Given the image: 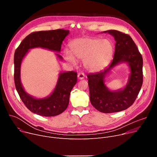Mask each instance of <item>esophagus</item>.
<instances>
[{
	"label": "esophagus",
	"mask_w": 157,
	"mask_h": 157,
	"mask_svg": "<svg viewBox=\"0 0 157 157\" xmlns=\"http://www.w3.org/2000/svg\"><path fill=\"white\" fill-rule=\"evenodd\" d=\"M78 78L79 79H83L84 78V74L83 73H79L78 75Z\"/></svg>",
	"instance_id": "obj_1"
}]
</instances>
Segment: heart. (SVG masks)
Wrapping results in <instances>:
<instances>
[{"label": "heart", "instance_id": "1", "mask_svg": "<svg viewBox=\"0 0 157 157\" xmlns=\"http://www.w3.org/2000/svg\"><path fill=\"white\" fill-rule=\"evenodd\" d=\"M70 52H65L66 59L75 64L76 58L84 60L86 68L91 71H98L109 63L114 52L113 44L107 39L94 37H82L70 43Z\"/></svg>", "mask_w": 157, "mask_h": 157}]
</instances>
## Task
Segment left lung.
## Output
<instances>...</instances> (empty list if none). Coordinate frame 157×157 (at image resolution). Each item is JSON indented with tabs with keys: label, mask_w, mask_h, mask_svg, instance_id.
<instances>
[{
	"label": "left lung",
	"mask_w": 157,
	"mask_h": 157,
	"mask_svg": "<svg viewBox=\"0 0 157 157\" xmlns=\"http://www.w3.org/2000/svg\"><path fill=\"white\" fill-rule=\"evenodd\" d=\"M104 32L113 35L116 41L113 60L104 70L90 73L87 77L91 104L101 113H113L125 110L136 101L143 83V59L128 35L114 30ZM123 62H127L130 67L129 82L123 90L110 91L104 84L105 75L115 65Z\"/></svg>",
	"instance_id": "8db88e82"
}]
</instances>
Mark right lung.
I'll list each match as a JSON object with an SVG mask.
<instances>
[{
  "label": "right lung",
  "instance_id": "1",
  "mask_svg": "<svg viewBox=\"0 0 157 157\" xmlns=\"http://www.w3.org/2000/svg\"><path fill=\"white\" fill-rule=\"evenodd\" d=\"M70 33L68 30L40 31L27 36L16 49L14 55V81L18 95L25 105L33 113L52 117L64 112L69 104L70 93L77 82V73L73 71L61 73L53 93L48 97L36 99L28 94L20 81V66L29 49L41 47L59 52L61 44ZM62 59L61 56L56 54Z\"/></svg>",
  "mask_w": 157,
  "mask_h": 157
}]
</instances>
